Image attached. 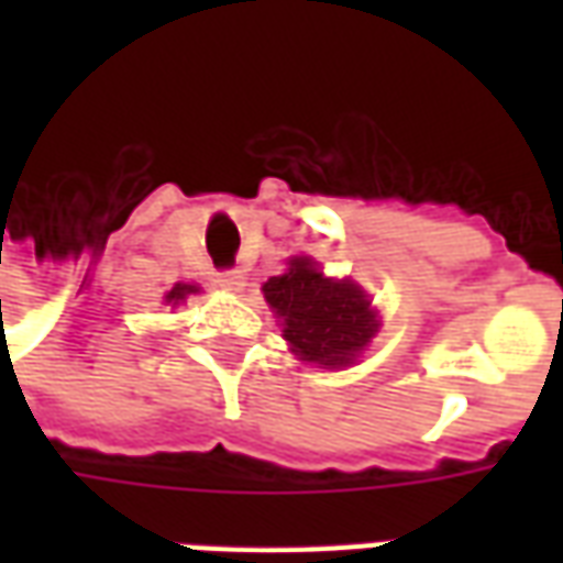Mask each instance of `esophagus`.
Instances as JSON below:
<instances>
[{
    "label": "esophagus",
    "instance_id": "obj_1",
    "mask_svg": "<svg viewBox=\"0 0 563 563\" xmlns=\"http://www.w3.org/2000/svg\"><path fill=\"white\" fill-rule=\"evenodd\" d=\"M213 283H217L220 289H229V292H241V289L246 286V277L241 274V271H220Z\"/></svg>",
    "mask_w": 563,
    "mask_h": 563
}]
</instances>
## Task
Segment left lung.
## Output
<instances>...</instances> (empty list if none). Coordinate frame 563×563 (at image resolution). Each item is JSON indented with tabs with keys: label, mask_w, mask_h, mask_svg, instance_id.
<instances>
[{
	"label": "left lung",
	"mask_w": 563,
	"mask_h": 563,
	"mask_svg": "<svg viewBox=\"0 0 563 563\" xmlns=\"http://www.w3.org/2000/svg\"><path fill=\"white\" fill-rule=\"evenodd\" d=\"M265 301L283 319V338L295 355L317 365H350L377 331L365 292L350 280H329L310 258H292L289 271L271 277Z\"/></svg>",
	"instance_id": "1"
}]
</instances>
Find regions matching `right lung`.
<instances>
[{
    "label": "right lung",
    "instance_id": "obj_1",
    "mask_svg": "<svg viewBox=\"0 0 563 563\" xmlns=\"http://www.w3.org/2000/svg\"><path fill=\"white\" fill-rule=\"evenodd\" d=\"M192 292H196V286H186V283H177L172 292L165 295V301H168V305H177V301H184L186 295H192Z\"/></svg>",
    "mask_w": 563,
    "mask_h": 563
}]
</instances>
